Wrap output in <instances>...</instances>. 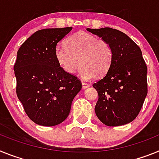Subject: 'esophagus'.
Returning a JSON list of instances; mask_svg holds the SVG:
<instances>
[{
    "label": "esophagus",
    "mask_w": 159,
    "mask_h": 159,
    "mask_svg": "<svg viewBox=\"0 0 159 159\" xmlns=\"http://www.w3.org/2000/svg\"><path fill=\"white\" fill-rule=\"evenodd\" d=\"M81 84H82V89H86V88H88L90 86V85H89V84L86 83V82H85V81H82V82H81Z\"/></svg>",
    "instance_id": "esophagus-1"
}]
</instances>
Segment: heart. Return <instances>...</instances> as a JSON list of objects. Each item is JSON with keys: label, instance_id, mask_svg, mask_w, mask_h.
<instances>
[{"label": "heart", "instance_id": "b5f03b06", "mask_svg": "<svg viewBox=\"0 0 159 159\" xmlns=\"http://www.w3.org/2000/svg\"><path fill=\"white\" fill-rule=\"evenodd\" d=\"M65 45H57L54 56L67 74H74L79 64L80 74L85 79L104 75L110 69L113 50L104 39L81 31L70 36Z\"/></svg>", "mask_w": 159, "mask_h": 159}]
</instances>
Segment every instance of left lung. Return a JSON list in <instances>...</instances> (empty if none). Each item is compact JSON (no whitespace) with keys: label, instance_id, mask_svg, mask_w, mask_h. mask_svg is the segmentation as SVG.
Wrapping results in <instances>:
<instances>
[{"label":"left lung","instance_id":"obj_1","mask_svg":"<svg viewBox=\"0 0 159 159\" xmlns=\"http://www.w3.org/2000/svg\"><path fill=\"white\" fill-rule=\"evenodd\" d=\"M87 30L107 41L113 50L110 69L93 85L98 93L97 117L108 126L129 123L139 115L147 95V66L141 49L118 30Z\"/></svg>","mask_w":159,"mask_h":159}]
</instances>
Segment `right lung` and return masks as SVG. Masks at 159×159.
Returning a JSON list of instances; mask_svg holds the SVG:
<instances>
[{"mask_svg": "<svg viewBox=\"0 0 159 159\" xmlns=\"http://www.w3.org/2000/svg\"><path fill=\"white\" fill-rule=\"evenodd\" d=\"M72 27L35 32L17 51L13 70L16 95L36 124L53 126L68 117L74 97L81 89L78 77L59 66L54 50Z\"/></svg>", "mask_w": 159, "mask_h": 159, "instance_id": "1", "label": "right lung"}]
</instances>
